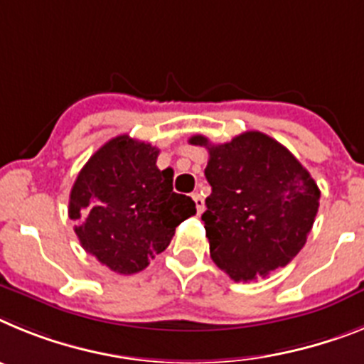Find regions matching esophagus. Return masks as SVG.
I'll list each match as a JSON object with an SVG mask.
<instances>
[{
    "mask_svg": "<svg viewBox=\"0 0 364 364\" xmlns=\"http://www.w3.org/2000/svg\"><path fill=\"white\" fill-rule=\"evenodd\" d=\"M192 200H194V203H196V210H198V214L203 213V208H205V201H203V198H201V196L198 194V192H194V194H192Z\"/></svg>",
    "mask_w": 364,
    "mask_h": 364,
    "instance_id": "obj_1",
    "label": "esophagus"
}]
</instances>
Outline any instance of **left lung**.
Returning a JSON list of instances; mask_svg holds the SVG:
<instances>
[{
	"label": "left lung",
	"mask_w": 364,
	"mask_h": 364,
	"mask_svg": "<svg viewBox=\"0 0 364 364\" xmlns=\"http://www.w3.org/2000/svg\"><path fill=\"white\" fill-rule=\"evenodd\" d=\"M205 178L213 194L201 220L210 257L235 282H251L287 265L308 240L318 210L317 183L286 146L262 132L210 144Z\"/></svg>",
	"instance_id": "8db88e82"
}]
</instances>
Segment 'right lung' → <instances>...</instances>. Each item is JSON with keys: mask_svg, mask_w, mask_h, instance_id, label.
Segmentation results:
<instances>
[{"mask_svg": "<svg viewBox=\"0 0 364 364\" xmlns=\"http://www.w3.org/2000/svg\"><path fill=\"white\" fill-rule=\"evenodd\" d=\"M159 150L119 135L95 151L69 194L80 245L115 273L143 271L168 247L176 227L196 214L172 188V168H157Z\"/></svg>", "mask_w": 364, "mask_h": 364, "instance_id": "1", "label": "right lung"}]
</instances>
